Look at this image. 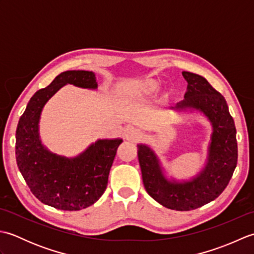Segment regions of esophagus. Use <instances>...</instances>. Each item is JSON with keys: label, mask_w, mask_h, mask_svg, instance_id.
Masks as SVG:
<instances>
[{"label": "esophagus", "mask_w": 254, "mask_h": 254, "mask_svg": "<svg viewBox=\"0 0 254 254\" xmlns=\"http://www.w3.org/2000/svg\"><path fill=\"white\" fill-rule=\"evenodd\" d=\"M127 139H130L132 142H139L143 138V133L137 130V128H131L127 132Z\"/></svg>", "instance_id": "esophagus-1"}]
</instances>
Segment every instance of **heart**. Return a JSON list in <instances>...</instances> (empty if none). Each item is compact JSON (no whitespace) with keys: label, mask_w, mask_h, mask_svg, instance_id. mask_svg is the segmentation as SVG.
Returning <instances> with one entry per match:
<instances>
[{"label":"heart","mask_w":254,"mask_h":254,"mask_svg":"<svg viewBox=\"0 0 254 254\" xmlns=\"http://www.w3.org/2000/svg\"><path fill=\"white\" fill-rule=\"evenodd\" d=\"M160 87V82L155 78H144L141 80L135 87L132 89L130 93L131 97H134V98H137V97H145V96H149L155 94ZM174 94V90L169 88L167 90V96H172Z\"/></svg>","instance_id":"1"}]
</instances>
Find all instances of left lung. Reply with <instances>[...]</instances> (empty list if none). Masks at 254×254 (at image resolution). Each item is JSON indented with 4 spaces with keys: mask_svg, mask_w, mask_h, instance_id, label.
I'll return each mask as SVG.
<instances>
[{
    "mask_svg": "<svg viewBox=\"0 0 254 254\" xmlns=\"http://www.w3.org/2000/svg\"><path fill=\"white\" fill-rule=\"evenodd\" d=\"M188 82L185 99L170 109L198 111L212 126L205 166L189 180H176L165 175L160 159L146 144L137 145L144 187L155 201L176 210H191L214 201L233 177L238 159L236 127L227 102L201 75L182 72Z\"/></svg>",
    "mask_w": 254,
    "mask_h": 254,
    "instance_id": "1",
    "label": "left lung"
}]
</instances>
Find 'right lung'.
<instances>
[{
    "mask_svg": "<svg viewBox=\"0 0 254 254\" xmlns=\"http://www.w3.org/2000/svg\"><path fill=\"white\" fill-rule=\"evenodd\" d=\"M97 89L94 72L66 71L31 97L16 130V161L32 194L44 204L62 210L90 206L104 194L121 138L98 139L75 157L51 153L40 139L42 109L63 86Z\"/></svg>",
    "mask_w": 254,
    "mask_h": 254,
    "instance_id": "add662e5",
    "label": "right lung"
}]
</instances>
